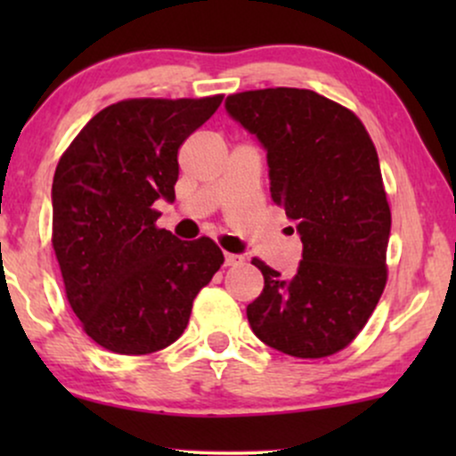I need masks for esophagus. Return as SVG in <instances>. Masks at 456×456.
I'll use <instances>...</instances> for the list:
<instances>
[{
    "label": "esophagus",
    "instance_id": "34e87169",
    "mask_svg": "<svg viewBox=\"0 0 456 456\" xmlns=\"http://www.w3.org/2000/svg\"><path fill=\"white\" fill-rule=\"evenodd\" d=\"M244 264L242 255H233V253H224V265H240Z\"/></svg>",
    "mask_w": 456,
    "mask_h": 456
}]
</instances>
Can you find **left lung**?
<instances>
[{
    "instance_id": "left-lung-1",
    "label": "left lung",
    "mask_w": 456,
    "mask_h": 456,
    "mask_svg": "<svg viewBox=\"0 0 456 456\" xmlns=\"http://www.w3.org/2000/svg\"><path fill=\"white\" fill-rule=\"evenodd\" d=\"M224 107L268 151L272 201L297 223L302 240L294 279L253 259L264 291L246 306L250 328L294 358L341 352L388 281L392 218L378 150L358 115L311 90L240 92Z\"/></svg>"
}]
</instances>
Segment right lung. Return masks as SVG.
Segmentation results:
<instances>
[{"label": "right lung", "instance_id": "1", "mask_svg": "<svg viewBox=\"0 0 456 456\" xmlns=\"http://www.w3.org/2000/svg\"><path fill=\"white\" fill-rule=\"evenodd\" d=\"M206 98H128L83 126L53 175V250L68 305L94 343L143 355L182 337L192 300L223 265L210 238L156 227L175 199L177 150L221 107Z\"/></svg>", "mask_w": 456, "mask_h": 456}]
</instances>
